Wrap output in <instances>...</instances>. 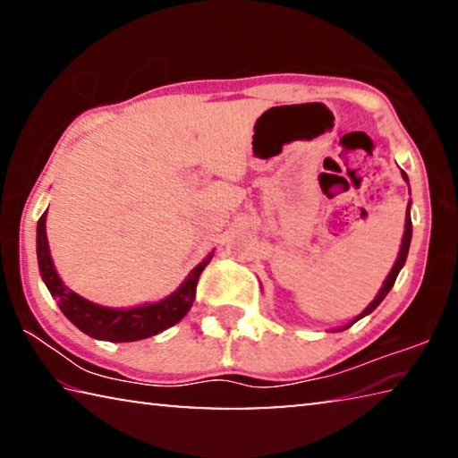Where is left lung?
<instances>
[{
    "instance_id": "left-lung-1",
    "label": "left lung",
    "mask_w": 458,
    "mask_h": 458,
    "mask_svg": "<svg viewBox=\"0 0 458 458\" xmlns=\"http://www.w3.org/2000/svg\"><path fill=\"white\" fill-rule=\"evenodd\" d=\"M402 177H404V182L408 183V175H406V172H402ZM410 240H412V220H410V204H408V208H406V226H404V236H402V244H400V252H398V259H396V262H394V267H392V270H390V275L386 276V281H384V284H382V289L377 291V294H376V299L371 301V303L363 309V311L355 317V319H352L350 323L347 325H344V327L341 329H337V331H344V329H347V327H352V325L355 323V321H360L361 317H366V315H369L371 311H374V309L382 303V301L386 299V294L390 293V289L394 286V283H396V278H398V273L402 270V267L406 265V259H408V248H410Z\"/></svg>"
}]
</instances>
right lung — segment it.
Returning <instances> with one entry per match:
<instances>
[{
  "instance_id": "obj_1",
  "label": "right lung",
  "mask_w": 458,
  "mask_h": 458,
  "mask_svg": "<svg viewBox=\"0 0 458 458\" xmlns=\"http://www.w3.org/2000/svg\"><path fill=\"white\" fill-rule=\"evenodd\" d=\"M36 254L42 281L48 286L52 297L56 299L60 311L66 315V319L76 325L82 333H87L89 337L113 341V344L147 339L151 335H157V333L172 327L175 323H180L185 313L191 309L193 299H196V286L201 270L208 267V262L214 257V252L208 254L172 294H167L165 299L157 301V303L114 309L92 303V301L81 297V294H76L62 283V278L56 273V267H54L48 236H46V212L38 220Z\"/></svg>"
}]
</instances>
